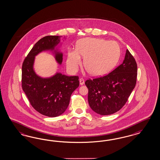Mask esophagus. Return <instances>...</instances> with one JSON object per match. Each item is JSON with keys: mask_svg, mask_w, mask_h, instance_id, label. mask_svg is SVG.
<instances>
[{"mask_svg": "<svg viewBox=\"0 0 160 160\" xmlns=\"http://www.w3.org/2000/svg\"><path fill=\"white\" fill-rule=\"evenodd\" d=\"M84 84V80L82 78H80V85H83Z\"/></svg>", "mask_w": 160, "mask_h": 160, "instance_id": "1", "label": "esophagus"}]
</instances>
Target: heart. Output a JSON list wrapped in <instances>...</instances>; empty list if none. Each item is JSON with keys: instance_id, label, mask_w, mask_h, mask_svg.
I'll return each instance as SVG.
<instances>
[{"instance_id": "heart-1", "label": "heart", "mask_w": 160, "mask_h": 160, "mask_svg": "<svg viewBox=\"0 0 160 160\" xmlns=\"http://www.w3.org/2000/svg\"><path fill=\"white\" fill-rule=\"evenodd\" d=\"M84 58V66L93 76H100L110 71L118 62L120 49L118 44L104 39L86 38L80 40L76 50L68 52L67 66L72 73L78 70Z\"/></svg>"}]
</instances>
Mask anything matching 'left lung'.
Instances as JSON below:
<instances>
[{"instance_id":"obj_1","label":"left lung","mask_w":160,"mask_h":160,"mask_svg":"<svg viewBox=\"0 0 160 160\" xmlns=\"http://www.w3.org/2000/svg\"><path fill=\"white\" fill-rule=\"evenodd\" d=\"M137 64L128 50L123 62L111 73L85 82L88 102L94 112L102 116L114 114L125 105L136 86Z\"/></svg>"}]
</instances>
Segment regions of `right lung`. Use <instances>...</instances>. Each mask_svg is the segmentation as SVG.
Returning <instances> with one entry per match:
<instances>
[{"label":"right lung","mask_w":160,"mask_h":160,"mask_svg":"<svg viewBox=\"0 0 160 160\" xmlns=\"http://www.w3.org/2000/svg\"><path fill=\"white\" fill-rule=\"evenodd\" d=\"M59 36H47L40 39L24 58L22 69V86L32 106L46 116L55 117L67 109L73 92L79 86L78 76L57 73L49 78L38 76L33 70L35 56L44 50H53L60 42ZM60 64L63 54L55 50Z\"/></svg>","instance_id":"add662e5"}]
</instances>
